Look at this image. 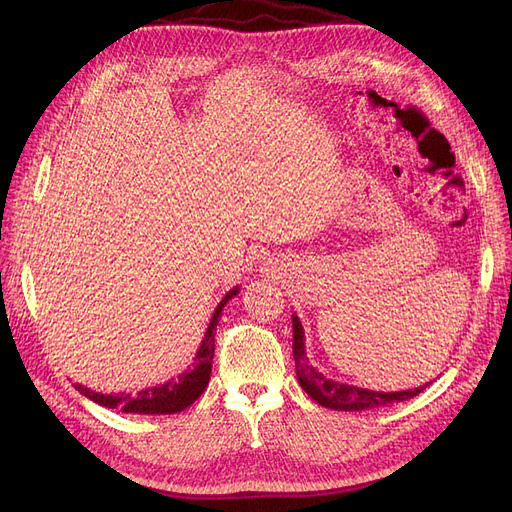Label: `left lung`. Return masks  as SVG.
<instances>
[{
    "mask_svg": "<svg viewBox=\"0 0 512 512\" xmlns=\"http://www.w3.org/2000/svg\"><path fill=\"white\" fill-rule=\"evenodd\" d=\"M292 355L294 367H297V380L301 388L317 402V405L332 409V411H369L380 409L394 402H402L415 398L419 392L425 390L427 384L411 388V390H398V392H382V390H369L355 384H346L338 380L326 378L324 373L317 371L305 351V328L297 313H292Z\"/></svg>",
    "mask_w": 512,
    "mask_h": 512,
    "instance_id": "8db88e82",
    "label": "left lung"
}]
</instances>
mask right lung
<instances>
[{
  "label": "right lung",
  "mask_w": 512,
  "mask_h": 512,
  "mask_svg": "<svg viewBox=\"0 0 512 512\" xmlns=\"http://www.w3.org/2000/svg\"><path fill=\"white\" fill-rule=\"evenodd\" d=\"M240 292V286H234L226 292V297L215 307L209 326L205 330V336L197 348L193 357V363L188 365L176 378H170L164 384H157L151 388L141 390L137 396L118 392V394H103L95 392L83 384H74V388L87 396L89 400L97 402L101 407L107 409H120L122 413H139V415H174L184 409H188L193 402L205 392L211 375V361L215 351V328H218V321L222 317L224 305L232 301Z\"/></svg>",
  "instance_id": "1"
}]
</instances>
